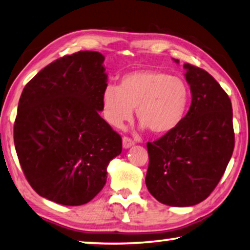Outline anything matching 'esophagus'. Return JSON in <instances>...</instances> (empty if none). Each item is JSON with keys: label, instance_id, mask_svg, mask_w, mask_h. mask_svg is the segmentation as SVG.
Returning <instances> with one entry per match:
<instances>
[{"label": "esophagus", "instance_id": "obj_1", "mask_svg": "<svg viewBox=\"0 0 250 250\" xmlns=\"http://www.w3.org/2000/svg\"><path fill=\"white\" fill-rule=\"evenodd\" d=\"M135 144V142L132 141L131 138H129V137H127V136H125V137L122 138V145H123V148H129V147H131L132 145Z\"/></svg>", "mask_w": 250, "mask_h": 250}]
</instances>
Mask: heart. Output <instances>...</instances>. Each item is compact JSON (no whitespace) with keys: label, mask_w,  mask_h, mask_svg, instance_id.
Returning <instances> with one entry per match:
<instances>
[{"label":"heart","mask_w":250,"mask_h":250,"mask_svg":"<svg viewBox=\"0 0 250 250\" xmlns=\"http://www.w3.org/2000/svg\"><path fill=\"white\" fill-rule=\"evenodd\" d=\"M189 89L178 76L155 69L125 74L120 84L108 83L102 94L103 115L109 125L122 128L134 115L143 128L154 134H168L181 125L189 104Z\"/></svg>","instance_id":"b5f03b06"}]
</instances>
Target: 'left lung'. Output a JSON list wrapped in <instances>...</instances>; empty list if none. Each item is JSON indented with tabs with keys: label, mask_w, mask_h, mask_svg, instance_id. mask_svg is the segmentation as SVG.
Instances as JSON below:
<instances>
[{
	"label": "left lung",
	"mask_w": 250,
	"mask_h": 250,
	"mask_svg": "<svg viewBox=\"0 0 250 250\" xmlns=\"http://www.w3.org/2000/svg\"><path fill=\"white\" fill-rule=\"evenodd\" d=\"M184 68L192 94L188 114L175 130L147 143L146 186L156 200L172 207L207 199L234 148L231 99L205 69L191 64Z\"/></svg>",
	"instance_id": "8db88e82"
}]
</instances>
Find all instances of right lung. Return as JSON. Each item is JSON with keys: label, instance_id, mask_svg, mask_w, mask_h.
<instances>
[{"label": "right lung", "instance_id": "right-lung-1", "mask_svg": "<svg viewBox=\"0 0 250 250\" xmlns=\"http://www.w3.org/2000/svg\"><path fill=\"white\" fill-rule=\"evenodd\" d=\"M97 51H79L41 69L19 99L13 141L33 189L50 201L81 206L107 178L122 139L99 115L107 84Z\"/></svg>", "mask_w": 250, "mask_h": 250}]
</instances>
